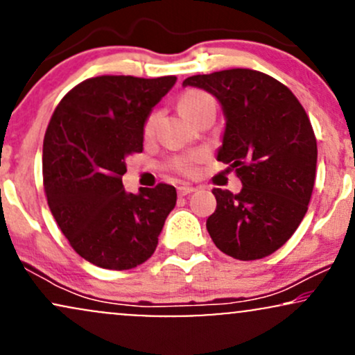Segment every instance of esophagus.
<instances>
[{
    "label": "esophagus",
    "instance_id": "1",
    "mask_svg": "<svg viewBox=\"0 0 355 355\" xmlns=\"http://www.w3.org/2000/svg\"><path fill=\"white\" fill-rule=\"evenodd\" d=\"M193 191H195V187H191V185H180V187H178V195H180V197H185V195L193 193Z\"/></svg>",
    "mask_w": 355,
    "mask_h": 355
}]
</instances>
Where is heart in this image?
Wrapping results in <instances>:
<instances>
[{"mask_svg":"<svg viewBox=\"0 0 355 355\" xmlns=\"http://www.w3.org/2000/svg\"><path fill=\"white\" fill-rule=\"evenodd\" d=\"M178 107H180V112L183 115L191 121L195 116L205 112V110H215V100L211 98L209 93L200 92V89H190V92L183 93L180 101H178ZM157 118H158V113H152V115L146 118L145 126H144L145 135H152L155 125H157ZM173 166L183 173L193 172V162L185 160V158H178V160H175Z\"/></svg>","mask_w":355,"mask_h":355,"instance_id":"obj_1","label":"heart"}]
</instances>
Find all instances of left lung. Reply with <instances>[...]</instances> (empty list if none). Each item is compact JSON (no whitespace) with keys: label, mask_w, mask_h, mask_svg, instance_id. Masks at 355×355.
I'll return each mask as SVG.
<instances>
[{"label":"left lung","mask_w":355,"mask_h":355,"mask_svg":"<svg viewBox=\"0 0 355 355\" xmlns=\"http://www.w3.org/2000/svg\"><path fill=\"white\" fill-rule=\"evenodd\" d=\"M183 87L202 88L220 101L227 123L217 160L229 164L243 185L235 195L211 190V240L239 260L274 254L302 222L315 183L317 141L307 113L285 85L247 68L190 76Z\"/></svg>","instance_id":"1"}]
</instances>
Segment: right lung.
Masks as SVG:
<instances>
[{
	"mask_svg": "<svg viewBox=\"0 0 355 355\" xmlns=\"http://www.w3.org/2000/svg\"><path fill=\"white\" fill-rule=\"evenodd\" d=\"M177 76L103 75L70 89L43 140L48 207L73 250L93 266L128 270L153 255L177 203L168 183L126 193V158L144 150V126Z\"/></svg>",
	"mask_w": 355,
	"mask_h": 355,
	"instance_id": "obj_1",
	"label": "right lung"
}]
</instances>
